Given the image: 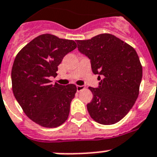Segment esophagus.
<instances>
[{
  "mask_svg": "<svg viewBox=\"0 0 157 157\" xmlns=\"http://www.w3.org/2000/svg\"><path fill=\"white\" fill-rule=\"evenodd\" d=\"M84 89H85V86H83V85H76V90H77V92L81 91Z\"/></svg>",
  "mask_w": 157,
  "mask_h": 157,
  "instance_id": "obj_1",
  "label": "esophagus"
}]
</instances>
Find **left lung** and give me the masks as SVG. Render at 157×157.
<instances>
[{"instance_id":"8db88e82","label":"left lung","mask_w":157,"mask_h":157,"mask_svg":"<svg viewBox=\"0 0 157 157\" xmlns=\"http://www.w3.org/2000/svg\"><path fill=\"white\" fill-rule=\"evenodd\" d=\"M79 52L90 59L92 71L100 80L87 109L97 123L111 125L124 118L139 96L143 69L136 50L110 34L77 40Z\"/></svg>"}]
</instances>
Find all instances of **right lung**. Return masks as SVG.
I'll list each match as a JSON object with an SVG mask.
<instances>
[{
    "label": "right lung",
    "instance_id": "1",
    "mask_svg": "<svg viewBox=\"0 0 157 157\" xmlns=\"http://www.w3.org/2000/svg\"><path fill=\"white\" fill-rule=\"evenodd\" d=\"M76 48L73 40L44 34L15 57L11 72L13 95L28 118L42 127H59L68 118L76 86L52 85L49 79L56 76L63 57Z\"/></svg>",
    "mask_w": 157,
    "mask_h": 157
}]
</instances>
